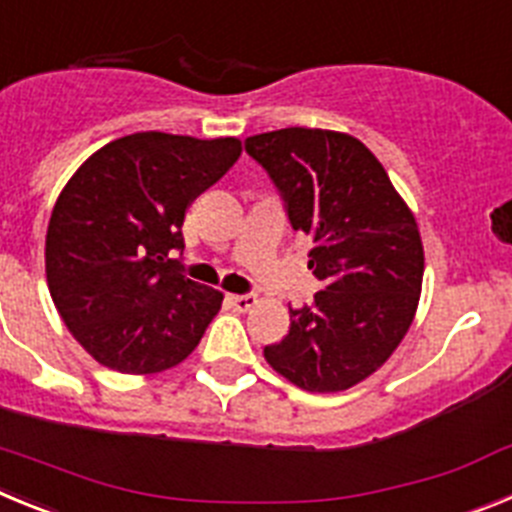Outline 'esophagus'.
I'll return each instance as SVG.
<instances>
[{
	"instance_id": "esophagus-1",
	"label": "esophagus",
	"mask_w": 512,
	"mask_h": 512,
	"mask_svg": "<svg viewBox=\"0 0 512 512\" xmlns=\"http://www.w3.org/2000/svg\"><path fill=\"white\" fill-rule=\"evenodd\" d=\"M228 302L238 312H246V310H251L253 305H256V297H253V295H228Z\"/></svg>"
}]
</instances>
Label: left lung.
<instances>
[{
  "mask_svg": "<svg viewBox=\"0 0 512 512\" xmlns=\"http://www.w3.org/2000/svg\"><path fill=\"white\" fill-rule=\"evenodd\" d=\"M279 189L289 225L310 235L323 282L289 307V333L264 348L274 372L307 392H341L374 374L408 333L423 284L418 223L354 135L284 128L246 138Z\"/></svg>",
  "mask_w": 512,
  "mask_h": 512,
  "instance_id": "8db88e82",
  "label": "left lung"
}]
</instances>
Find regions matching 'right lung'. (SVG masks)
<instances>
[{"instance_id":"1","label":"right lung","mask_w":512,"mask_h":512,"mask_svg":"<svg viewBox=\"0 0 512 512\" xmlns=\"http://www.w3.org/2000/svg\"><path fill=\"white\" fill-rule=\"evenodd\" d=\"M241 140L133 133L99 148L58 194L45 277L71 336L102 366L156 374L192 354L223 292L182 274L184 215Z\"/></svg>"}]
</instances>
